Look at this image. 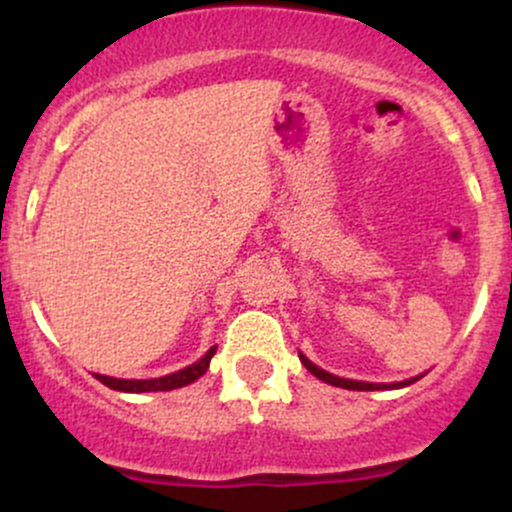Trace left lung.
<instances>
[{
	"label": "left lung",
	"instance_id": "8db88e82",
	"mask_svg": "<svg viewBox=\"0 0 512 512\" xmlns=\"http://www.w3.org/2000/svg\"><path fill=\"white\" fill-rule=\"evenodd\" d=\"M301 356V363L305 368L310 370V373L315 375V378H320L322 383H330V385H337V387H344V390H363V392H368V390H397V387H407V385H411V383H416V380L421 378V375H416V378H411V380H402V383H390V385H383V383H361V380H349V378H339V375H332V373H327V370H322V368H317L313 361H308V358H305L303 354H298Z\"/></svg>",
	"mask_w": 512,
	"mask_h": 512
}]
</instances>
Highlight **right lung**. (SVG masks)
<instances>
[{
  "instance_id": "obj_1",
  "label": "right lung",
  "mask_w": 512,
  "mask_h": 512,
  "mask_svg": "<svg viewBox=\"0 0 512 512\" xmlns=\"http://www.w3.org/2000/svg\"><path fill=\"white\" fill-rule=\"evenodd\" d=\"M214 354H216V346H211L207 354L199 358L197 363L178 370V373L163 375V378L125 380V378H110V375L96 373V380H101L103 385H108L110 390H117V392H166V390H175V387H185V385L195 383L197 378H202V375L207 373L209 361Z\"/></svg>"
}]
</instances>
